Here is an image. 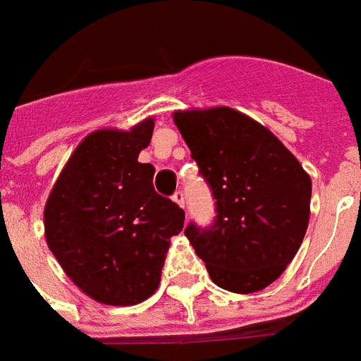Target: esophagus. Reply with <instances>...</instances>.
I'll return each mask as SVG.
<instances>
[{
  "label": "esophagus",
  "instance_id": "esophagus-1",
  "mask_svg": "<svg viewBox=\"0 0 361 361\" xmlns=\"http://www.w3.org/2000/svg\"><path fill=\"white\" fill-rule=\"evenodd\" d=\"M173 200H175V204H178L180 207H184V192L183 190H177L173 194Z\"/></svg>",
  "mask_w": 361,
  "mask_h": 361
}]
</instances>
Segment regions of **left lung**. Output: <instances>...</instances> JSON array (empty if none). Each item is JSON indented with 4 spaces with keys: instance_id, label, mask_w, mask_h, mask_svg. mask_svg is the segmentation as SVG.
<instances>
[{
    "instance_id": "left-lung-1",
    "label": "left lung",
    "mask_w": 361,
    "mask_h": 361,
    "mask_svg": "<svg viewBox=\"0 0 361 361\" xmlns=\"http://www.w3.org/2000/svg\"><path fill=\"white\" fill-rule=\"evenodd\" d=\"M212 188L215 219L184 235L225 290H262L296 256L310 221L312 180L275 134L231 107L175 113Z\"/></svg>"
}]
</instances>
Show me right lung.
Here are the masks:
<instances>
[{
	"label": "right lung",
	"mask_w": 361,
	"mask_h": 361,
	"mask_svg": "<svg viewBox=\"0 0 361 361\" xmlns=\"http://www.w3.org/2000/svg\"><path fill=\"white\" fill-rule=\"evenodd\" d=\"M154 119L133 130H96L61 171L44 209L49 250L82 292L133 306L155 292L171 236L184 212L154 188V165L138 161Z\"/></svg>",
	"instance_id": "right-lung-1"
}]
</instances>
